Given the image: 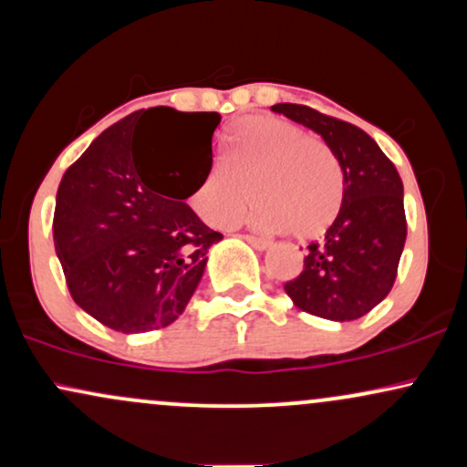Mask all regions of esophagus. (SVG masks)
I'll use <instances>...</instances> for the list:
<instances>
[{
	"label": "esophagus",
	"mask_w": 467,
	"mask_h": 467,
	"mask_svg": "<svg viewBox=\"0 0 467 467\" xmlns=\"http://www.w3.org/2000/svg\"><path fill=\"white\" fill-rule=\"evenodd\" d=\"M241 237L248 241L252 248H256V250H265L267 245H270V241L261 239V237H254V234H241Z\"/></svg>",
	"instance_id": "34e87169"
}]
</instances>
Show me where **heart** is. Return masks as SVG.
I'll return each mask as SVG.
<instances>
[{
	"label": "heart",
	"mask_w": 467,
	"mask_h": 467,
	"mask_svg": "<svg viewBox=\"0 0 467 467\" xmlns=\"http://www.w3.org/2000/svg\"><path fill=\"white\" fill-rule=\"evenodd\" d=\"M228 166H215L192 192L191 203L203 222L230 226L256 195L248 222L267 233L301 239L323 234L342 206V171L323 140L272 116L244 120L230 136Z\"/></svg>",
	"instance_id": "b5f03b06"
}]
</instances>
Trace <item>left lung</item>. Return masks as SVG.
I'll use <instances>...</instances> for the list:
<instances>
[{
    "mask_svg": "<svg viewBox=\"0 0 467 467\" xmlns=\"http://www.w3.org/2000/svg\"><path fill=\"white\" fill-rule=\"evenodd\" d=\"M276 114L323 138L342 169V206L325 237L307 245L301 275L285 283L303 312L356 320L389 296L406 241L404 186L378 142L351 122L307 105L278 103Z\"/></svg>",
    "mask_w": 467,
    "mask_h": 467,
    "instance_id": "left-lung-1",
    "label": "left lung"
}]
</instances>
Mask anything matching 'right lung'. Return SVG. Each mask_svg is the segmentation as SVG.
Wrapping results in <instances>:
<instances>
[{"label":"right lung","instance_id":"add662e5","mask_svg":"<svg viewBox=\"0 0 467 467\" xmlns=\"http://www.w3.org/2000/svg\"><path fill=\"white\" fill-rule=\"evenodd\" d=\"M217 111L151 107L122 118L63 175L52 233L74 303L122 334L180 318L223 239L184 200L213 166ZM158 132L163 153L146 140Z\"/></svg>","mask_w":467,"mask_h":467}]
</instances>
